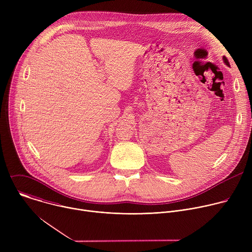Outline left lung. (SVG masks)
Instances as JSON below:
<instances>
[{"label":"left lung","mask_w":252,"mask_h":252,"mask_svg":"<svg viewBox=\"0 0 252 252\" xmlns=\"http://www.w3.org/2000/svg\"><path fill=\"white\" fill-rule=\"evenodd\" d=\"M223 61H224V63H225L227 65H229V62H228V60L226 59V57H223Z\"/></svg>","instance_id":"obj_1"}]
</instances>
